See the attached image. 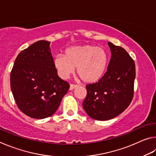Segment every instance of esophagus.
I'll return each mask as SVG.
<instances>
[{
	"instance_id": "1",
	"label": "esophagus",
	"mask_w": 156,
	"mask_h": 156,
	"mask_svg": "<svg viewBox=\"0 0 156 156\" xmlns=\"http://www.w3.org/2000/svg\"><path fill=\"white\" fill-rule=\"evenodd\" d=\"M78 86V84H70V87H69V89H70V90H73V89L76 88V87H77Z\"/></svg>"
}]
</instances>
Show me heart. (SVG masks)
Masks as SVG:
<instances>
[{"mask_svg":"<svg viewBox=\"0 0 156 156\" xmlns=\"http://www.w3.org/2000/svg\"><path fill=\"white\" fill-rule=\"evenodd\" d=\"M54 67L62 78H67L77 68V73L82 80L87 83L98 81L106 70L107 55L101 47L82 45L67 48L64 56H57Z\"/></svg>","mask_w":156,"mask_h":156,"instance_id":"heart-1","label":"heart"}]
</instances>
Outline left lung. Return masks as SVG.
Segmentation results:
<instances>
[{
    "instance_id": "left-lung-1",
    "label": "left lung",
    "mask_w": 156,
    "mask_h": 156,
    "mask_svg": "<svg viewBox=\"0 0 156 156\" xmlns=\"http://www.w3.org/2000/svg\"><path fill=\"white\" fill-rule=\"evenodd\" d=\"M112 57L104 76L95 83L86 85L83 102L89 116L97 120L112 119L131 104L134 94L136 65L122 47L109 42Z\"/></svg>"
}]
</instances>
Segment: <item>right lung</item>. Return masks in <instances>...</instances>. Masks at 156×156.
I'll list each match as a JSON object with an SVG mask.
<instances>
[{
	"label": "right lung",
	"mask_w": 156,
	"mask_h": 156,
	"mask_svg": "<svg viewBox=\"0 0 156 156\" xmlns=\"http://www.w3.org/2000/svg\"><path fill=\"white\" fill-rule=\"evenodd\" d=\"M50 42L38 41L19 53L10 85L17 107L29 117L43 119L56 112L69 84L57 74Z\"/></svg>",
	"instance_id": "obj_1"
}]
</instances>
